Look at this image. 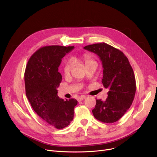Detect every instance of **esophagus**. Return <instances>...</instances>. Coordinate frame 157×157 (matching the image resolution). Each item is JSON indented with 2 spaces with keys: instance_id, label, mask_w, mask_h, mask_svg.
<instances>
[{
  "instance_id": "obj_1",
  "label": "esophagus",
  "mask_w": 157,
  "mask_h": 157,
  "mask_svg": "<svg viewBox=\"0 0 157 157\" xmlns=\"http://www.w3.org/2000/svg\"><path fill=\"white\" fill-rule=\"evenodd\" d=\"M86 98V96L85 95H82V96H80V97H78V101H82V100H84Z\"/></svg>"
}]
</instances>
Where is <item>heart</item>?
I'll return each mask as SVG.
<instances>
[{
  "instance_id": "1",
  "label": "heart",
  "mask_w": 157,
  "mask_h": 157,
  "mask_svg": "<svg viewBox=\"0 0 157 157\" xmlns=\"http://www.w3.org/2000/svg\"><path fill=\"white\" fill-rule=\"evenodd\" d=\"M73 61L75 63H77L83 65L84 67L91 64L92 63H96V61L94 60L93 57L91 55L89 54H85L82 56L77 58H73ZM72 69V64L71 63L68 62L66 63L64 66L63 71L65 75H68L71 71Z\"/></svg>"
}]
</instances>
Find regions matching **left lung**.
I'll use <instances>...</instances> for the list:
<instances>
[{"instance_id":"1","label":"left lung","mask_w":157,"mask_h":157,"mask_svg":"<svg viewBox=\"0 0 157 157\" xmlns=\"http://www.w3.org/2000/svg\"><path fill=\"white\" fill-rule=\"evenodd\" d=\"M84 48L100 57L103 69L101 82L109 89L106 100H96L93 116L101 122L114 123L126 113L135 97L136 83L133 69L121 51L105 43L89 44Z\"/></svg>"}]
</instances>
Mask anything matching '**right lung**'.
Wrapping results in <instances>:
<instances>
[{"mask_svg": "<svg viewBox=\"0 0 157 157\" xmlns=\"http://www.w3.org/2000/svg\"><path fill=\"white\" fill-rule=\"evenodd\" d=\"M74 47L52 45L37 50L29 59L24 75L25 93L35 113L57 129L68 126L78 101L59 98L57 88L62 81L58 71L62 59Z\"/></svg>", "mask_w": 157, "mask_h": 157, "instance_id": "obj_1", "label": "right lung"}]
</instances>
